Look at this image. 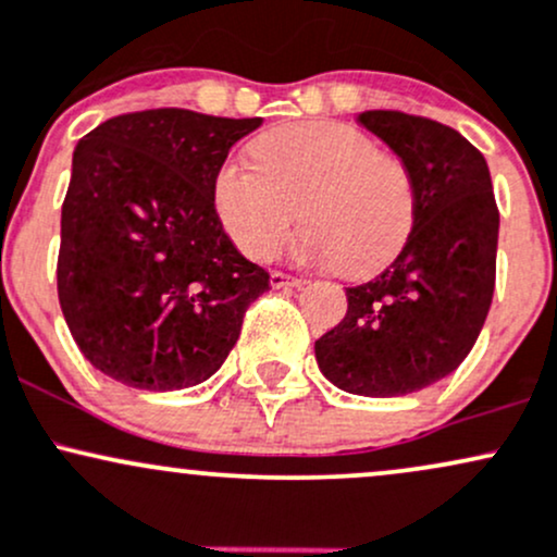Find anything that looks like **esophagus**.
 Instances as JSON below:
<instances>
[{
  "instance_id": "obj_1",
  "label": "esophagus",
  "mask_w": 557,
  "mask_h": 557,
  "mask_svg": "<svg viewBox=\"0 0 557 557\" xmlns=\"http://www.w3.org/2000/svg\"><path fill=\"white\" fill-rule=\"evenodd\" d=\"M302 284H305L302 278L286 276V273H281V271H273L271 273V286H273V289H284V286H302Z\"/></svg>"
}]
</instances>
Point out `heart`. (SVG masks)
<instances>
[{
    "label": "heart",
    "instance_id": "1",
    "mask_svg": "<svg viewBox=\"0 0 557 557\" xmlns=\"http://www.w3.org/2000/svg\"><path fill=\"white\" fill-rule=\"evenodd\" d=\"M252 165L223 162L212 199L236 247L252 260L276 258L302 210L305 252L371 276L408 245L418 189L408 162L381 152L349 123L312 121L252 141Z\"/></svg>",
    "mask_w": 557,
    "mask_h": 557
}]
</instances>
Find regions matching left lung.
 I'll return each mask as SVG.
<instances>
[{
	"label": "left lung",
	"mask_w": 557,
	"mask_h": 557,
	"mask_svg": "<svg viewBox=\"0 0 557 557\" xmlns=\"http://www.w3.org/2000/svg\"><path fill=\"white\" fill-rule=\"evenodd\" d=\"M360 123L408 162L416 226L384 273L347 286V315L315 342V360L349 395L399 397L445 379L476 345L499 210L484 154L455 128L399 110H368Z\"/></svg>",
	"instance_id": "1"
}]
</instances>
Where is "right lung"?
<instances>
[{"instance_id":"add662e5","label":"right lung","mask_w":557,"mask_h":557,"mask_svg":"<svg viewBox=\"0 0 557 557\" xmlns=\"http://www.w3.org/2000/svg\"><path fill=\"white\" fill-rule=\"evenodd\" d=\"M262 117L126 112L76 144L58 297L84 358L147 392L210 379L271 289L223 231L212 181Z\"/></svg>"}]
</instances>
